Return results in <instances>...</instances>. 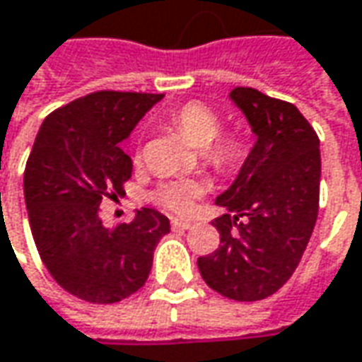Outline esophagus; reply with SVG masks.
Wrapping results in <instances>:
<instances>
[{"instance_id": "34e87169", "label": "esophagus", "mask_w": 362, "mask_h": 362, "mask_svg": "<svg viewBox=\"0 0 362 362\" xmlns=\"http://www.w3.org/2000/svg\"><path fill=\"white\" fill-rule=\"evenodd\" d=\"M192 222H186V220H172V230L174 232H186L190 230Z\"/></svg>"}]
</instances>
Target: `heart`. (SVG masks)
Here are the masks:
<instances>
[{
  "instance_id": "obj_1",
  "label": "heart",
  "mask_w": 362,
  "mask_h": 362,
  "mask_svg": "<svg viewBox=\"0 0 362 362\" xmlns=\"http://www.w3.org/2000/svg\"><path fill=\"white\" fill-rule=\"evenodd\" d=\"M172 124L182 136L196 148H208L220 134V117L202 103H186L172 112ZM240 154V140L235 136L216 142L210 146V158L216 164H230ZM204 194V184L192 178H178L160 184L154 192V200L176 216H186L194 210L196 202Z\"/></svg>"
}]
</instances>
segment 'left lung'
<instances>
[{
  "instance_id": "left-lung-1",
  "label": "left lung",
  "mask_w": 362,
  "mask_h": 362,
  "mask_svg": "<svg viewBox=\"0 0 362 362\" xmlns=\"http://www.w3.org/2000/svg\"><path fill=\"white\" fill-rule=\"evenodd\" d=\"M255 144L235 180L216 196L220 247L198 257L202 279L235 301L274 295L293 275L319 212L321 152L313 127L291 103L250 87L230 90Z\"/></svg>"
}]
</instances>
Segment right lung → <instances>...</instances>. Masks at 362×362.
Here are the masks:
<instances>
[{"label": "right lung", "instance_id": "1", "mask_svg": "<svg viewBox=\"0 0 362 362\" xmlns=\"http://www.w3.org/2000/svg\"><path fill=\"white\" fill-rule=\"evenodd\" d=\"M164 95L100 90L51 112L23 174L29 226L47 272L88 303H117L146 284L170 220L154 208L107 228L98 206L122 194L132 160L120 148Z\"/></svg>", "mask_w": 362, "mask_h": 362}]
</instances>
